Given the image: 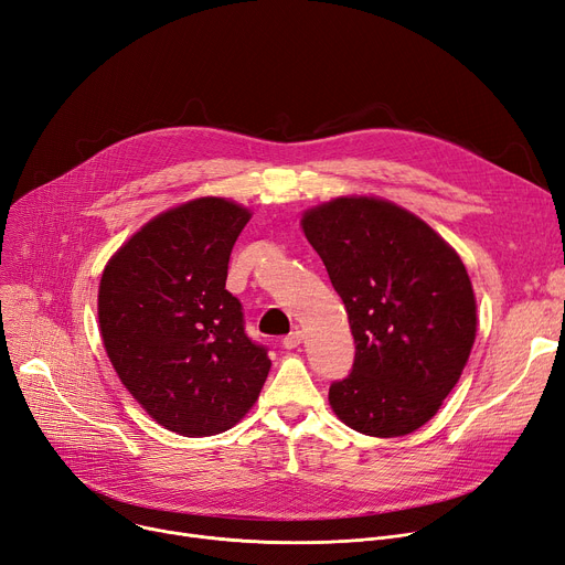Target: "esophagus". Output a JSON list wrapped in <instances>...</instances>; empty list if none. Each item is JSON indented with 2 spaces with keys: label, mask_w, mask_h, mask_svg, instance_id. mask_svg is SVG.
I'll use <instances>...</instances> for the list:
<instances>
[{
  "label": "esophagus",
  "mask_w": 565,
  "mask_h": 565,
  "mask_svg": "<svg viewBox=\"0 0 565 565\" xmlns=\"http://www.w3.org/2000/svg\"><path fill=\"white\" fill-rule=\"evenodd\" d=\"M301 340H303V333H301V330H291L289 335H285V338H282V347H285V349H296L298 344H301Z\"/></svg>",
  "instance_id": "esophagus-1"
}]
</instances>
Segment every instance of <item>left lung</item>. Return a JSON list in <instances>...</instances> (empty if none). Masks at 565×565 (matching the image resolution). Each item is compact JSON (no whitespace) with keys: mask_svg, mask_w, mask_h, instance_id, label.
I'll return each mask as SVG.
<instances>
[{"mask_svg":"<svg viewBox=\"0 0 565 565\" xmlns=\"http://www.w3.org/2000/svg\"><path fill=\"white\" fill-rule=\"evenodd\" d=\"M301 225L355 340L351 374L330 385V406L358 434H413L440 411L475 344L466 264L422 218L379 198H335Z\"/></svg>","mask_w":565,"mask_h":565,"instance_id":"obj_1","label":"left lung"}]
</instances>
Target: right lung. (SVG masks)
<instances>
[{
    "instance_id": "1",
    "label": "right lung",
    "mask_w": 565,
    "mask_h": 565,
    "mask_svg": "<svg viewBox=\"0 0 565 565\" xmlns=\"http://www.w3.org/2000/svg\"><path fill=\"white\" fill-rule=\"evenodd\" d=\"M248 218L225 198H195L146 223L99 280V333L116 374L157 424L186 438L235 426L271 370L225 289Z\"/></svg>"
}]
</instances>
